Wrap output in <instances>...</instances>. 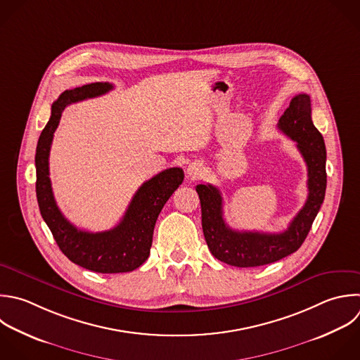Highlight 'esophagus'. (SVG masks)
I'll return each instance as SVG.
<instances>
[{
	"mask_svg": "<svg viewBox=\"0 0 360 360\" xmlns=\"http://www.w3.org/2000/svg\"><path fill=\"white\" fill-rule=\"evenodd\" d=\"M204 170H205V169H204L202 163H200V162H193V163H190L188 167H187V174H188L193 180H197V179H201V177H202Z\"/></svg>",
	"mask_w": 360,
	"mask_h": 360,
	"instance_id": "1",
	"label": "esophagus"
}]
</instances>
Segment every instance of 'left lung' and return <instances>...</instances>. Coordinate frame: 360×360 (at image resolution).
<instances>
[{"mask_svg":"<svg viewBox=\"0 0 360 360\" xmlns=\"http://www.w3.org/2000/svg\"><path fill=\"white\" fill-rule=\"evenodd\" d=\"M278 129L297 142L307 163L308 197L304 207L280 233L235 231L225 224L221 191L212 184H198L201 222L205 242L212 256L236 267H257L294 253L305 240L321 208L326 188V150L321 132L311 118L308 94H298L280 117Z\"/></svg>","mask_w":360,"mask_h":360,"instance_id":"obj_1","label":"left lung"}]
</instances>
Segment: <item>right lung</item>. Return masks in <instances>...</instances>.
<instances>
[{
  "label": "right lung",
  "instance_id": "right-lung-1",
  "mask_svg": "<svg viewBox=\"0 0 360 360\" xmlns=\"http://www.w3.org/2000/svg\"><path fill=\"white\" fill-rule=\"evenodd\" d=\"M112 89L110 83H91L63 91L52 104V115L39 136L35 156L37 197L42 218L69 260L96 273L132 271L149 257L156 219L184 179L180 167H172L145 181L135 193L121 222L110 231L96 233L80 231L63 217L49 179L53 134L69 104L103 96Z\"/></svg>",
  "mask_w": 360,
  "mask_h": 360
}]
</instances>
